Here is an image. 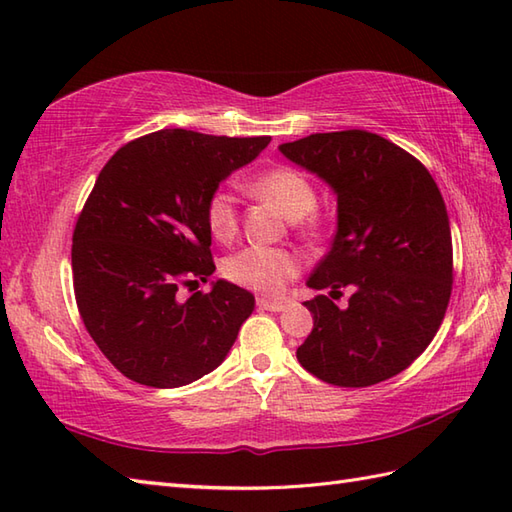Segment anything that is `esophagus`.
I'll use <instances>...</instances> for the list:
<instances>
[{"instance_id": "obj_1", "label": "esophagus", "mask_w": 512, "mask_h": 512, "mask_svg": "<svg viewBox=\"0 0 512 512\" xmlns=\"http://www.w3.org/2000/svg\"><path fill=\"white\" fill-rule=\"evenodd\" d=\"M257 306L262 310H268V312H281L286 308V301H275V299L262 297V299H257Z\"/></svg>"}]
</instances>
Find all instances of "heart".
Masks as SVG:
<instances>
[{
    "mask_svg": "<svg viewBox=\"0 0 512 512\" xmlns=\"http://www.w3.org/2000/svg\"><path fill=\"white\" fill-rule=\"evenodd\" d=\"M253 191L259 198L275 204L288 220H299V228L308 237H317L323 228L321 217L314 213L317 189L306 173L295 167H275L264 171L253 182ZM204 220L209 233L217 242H231L239 226L237 198L231 189H215L204 206ZM301 259L284 248L246 246L224 259L222 275L235 286L279 295L292 277L299 275Z\"/></svg>",
    "mask_w": 512,
    "mask_h": 512,
    "instance_id": "b5f03b06",
    "label": "heart"
}]
</instances>
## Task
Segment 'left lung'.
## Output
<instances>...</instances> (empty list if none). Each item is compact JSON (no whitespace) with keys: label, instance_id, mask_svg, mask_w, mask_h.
I'll use <instances>...</instances> for the list:
<instances>
[{"label":"left lung","instance_id":"8db88e82","mask_svg":"<svg viewBox=\"0 0 512 512\" xmlns=\"http://www.w3.org/2000/svg\"><path fill=\"white\" fill-rule=\"evenodd\" d=\"M279 151L328 182L339 204L332 248L308 286L332 297L354 290L347 308L325 295L303 303L314 328L299 363L330 385L383 383L427 350L451 299V226L438 184L418 158L365 129L312 134Z\"/></svg>","mask_w":512,"mask_h":512}]
</instances>
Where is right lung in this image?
<instances>
[{
    "mask_svg": "<svg viewBox=\"0 0 512 512\" xmlns=\"http://www.w3.org/2000/svg\"><path fill=\"white\" fill-rule=\"evenodd\" d=\"M270 136L160 129L107 160L72 235L79 314L94 343L134 383L171 389L213 372L255 308L248 290L215 281L204 220L209 195L255 160Z\"/></svg>",
    "mask_w": 512,
    "mask_h": 512,
    "instance_id": "right-lung-1",
    "label": "right lung"
}]
</instances>
